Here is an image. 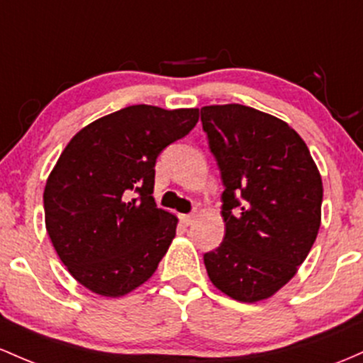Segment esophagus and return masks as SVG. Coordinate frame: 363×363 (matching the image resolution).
Wrapping results in <instances>:
<instances>
[{"instance_id":"obj_1","label":"esophagus","mask_w":363,"mask_h":363,"mask_svg":"<svg viewBox=\"0 0 363 363\" xmlns=\"http://www.w3.org/2000/svg\"><path fill=\"white\" fill-rule=\"evenodd\" d=\"M179 218H181V222L184 225H189L191 222L194 220V215L193 213H186V215H179Z\"/></svg>"}]
</instances>
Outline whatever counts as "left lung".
I'll list each match as a JSON object with an SVG mask.
<instances>
[{
	"label": "left lung",
	"mask_w": 363,
	"mask_h": 363,
	"mask_svg": "<svg viewBox=\"0 0 363 363\" xmlns=\"http://www.w3.org/2000/svg\"><path fill=\"white\" fill-rule=\"evenodd\" d=\"M203 130L224 182L225 236L203 255L217 289L255 303L294 277L320 227L322 179L305 141L252 106L201 108Z\"/></svg>",
	"instance_id": "8db88e82"
}]
</instances>
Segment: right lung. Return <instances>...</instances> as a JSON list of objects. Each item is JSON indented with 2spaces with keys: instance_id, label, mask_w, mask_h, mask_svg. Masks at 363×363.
<instances>
[{
  "instance_id": "right-lung-1",
  "label": "right lung",
  "mask_w": 363,
  "mask_h": 363,
  "mask_svg": "<svg viewBox=\"0 0 363 363\" xmlns=\"http://www.w3.org/2000/svg\"><path fill=\"white\" fill-rule=\"evenodd\" d=\"M198 117V108L133 105L91 122L62 151L43 194L46 230L89 291L118 298L155 274L177 227L151 196L155 163Z\"/></svg>"
}]
</instances>
